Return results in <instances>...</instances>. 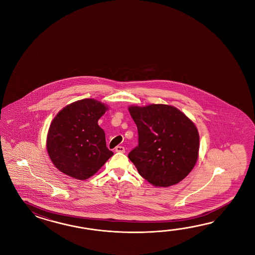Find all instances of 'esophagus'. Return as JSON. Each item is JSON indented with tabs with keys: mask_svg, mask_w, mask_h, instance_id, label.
Listing matches in <instances>:
<instances>
[{
	"mask_svg": "<svg viewBox=\"0 0 255 255\" xmlns=\"http://www.w3.org/2000/svg\"><path fill=\"white\" fill-rule=\"evenodd\" d=\"M115 150H116L117 152H121V153H125L126 151L125 147H124L123 146H116Z\"/></svg>",
	"mask_w": 255,
	"mask_h": 255,
	"instance_id": "34e87169",
	"label": "esophagus"
}]
</instances>
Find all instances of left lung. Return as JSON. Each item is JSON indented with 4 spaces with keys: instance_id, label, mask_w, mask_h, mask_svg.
Here are the masks:
<instances>
[{
    "instance_id": "8db88e82",
    "label": "left lung",
    "mask_w": 255,
    "mask_h": 255,
    "mask_svg": "<svg viewBox=\"0 0 255 255\" xmlns=\"http://www.w3.org/2000/svg\"><path fill=\"white\" fill-rule=\"evenodd\" d=\"M138 144L128 153L141 177L156 187L179 183L195 166L200 136L179 109L167 105L130 107Z\"/></svg>"
}]
</instances>
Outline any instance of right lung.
Returning a JSON list of instances; mask_svg holds the SVG:
<instances>
[{"instance_id":"1","label":"right lung","mask_w":255,"mask_h":255,"mask_svg":"<svg viewBox=\"0 0 255 255\" xmlns=\"http://www.w3.org/2000/svg\"><path fill=\"white\" fill-rule=\"evenodd\" d=\"M107 109L104 104L87 98L66 106L56 115L49 128L47 151L60 171L87 179L114 155L98 124Z\"/></svg>"}]
</instances>
